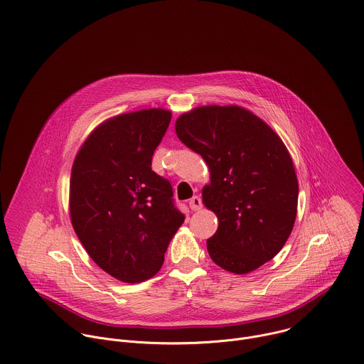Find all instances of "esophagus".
Segmentation results:
<instances>
[{
  "label": "esophagus",
  "instance_id": "esophagus-1",
  "mask_svg": "<svg viewBox=\"0 0 364 364\" xmlns=\"http://www.w3.org/2000/svg\"><path fill=\"white\" fill-rule=\"evenodd\" d=\"M188 205H190V208H191L193 211H197V210H200V208L203 207V201H201V198H200L198 196H194V197L188 201Z\"/></svg>",
  "mask_w": 364,
  "mask_h": 364
}]
</instances>
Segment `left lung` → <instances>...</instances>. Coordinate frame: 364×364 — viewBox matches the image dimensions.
Here are the masks:
<instances>
[{"label": "left lung", "mask_w": 364, "mask_h": 364, "mask_svg": "<svg viewBox=\"0 0 364 364\" xmlns=\"http://www.w3.org/2000/svg\"><path fill=\"white\" fill-rule=\"evenodd\" d=\"M177 137L198 153L211 173L203 203L218 218L207 240L211 259L248 274L285 245L296 218L298 180L279 136L238 106H203L181 114Z\"/></svg>", "instance_id": "obj_1"}]
</instances>
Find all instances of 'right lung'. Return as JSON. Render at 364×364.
I'll list each match as a JSON object with an SVG mask.
<instances>
[{
	"mask_svg": "<svg viewBox=\"0 0 364 364\" xmlns=\"http://www.w3.org/2000/svg\"><path fill=\"white\" fill-rule=\"evenodd\" d=\"M170 120L163 109L116 116L87 137L72 166L73 230L89 257L122 282L154 277L186 218L170 181L151 170Z\"/></svg>",
	"mask_w": 364,
	"mask_h": 364,
	"instance_id": "add662e5",
	"label": "right lung"
}]
</instances>
